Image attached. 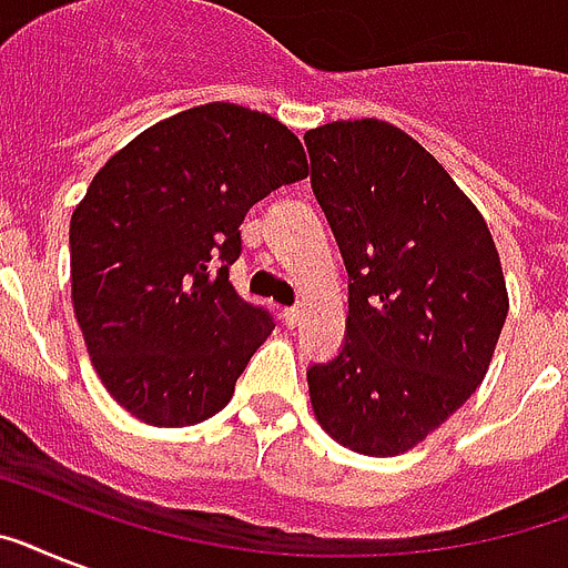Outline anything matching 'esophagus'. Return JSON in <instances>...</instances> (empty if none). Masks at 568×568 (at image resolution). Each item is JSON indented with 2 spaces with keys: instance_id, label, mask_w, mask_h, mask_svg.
<instances>
[{
  "instance_id": "obj_1",
  "label": "esophagus",
  "mask_w": 568,
  "mask_h": 568,
  "mask_svg": "<svg viewBox=\"0 0 568 568\" xmlns=\"http://www.w3.org/2000/svg\"><path fill=\"white\" fill-rule=\"evenodd\" d=\"M301 318H303V312L301 310H283V324L285 327H297V324H301Z\"/></svg>"
}]
</instances>
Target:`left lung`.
Listing matches in <instances>:
<instances>
[{"instance_id":"1","label":"left lung","mask_w":568,"mask_h":568,"mask_svg":"<svg viewBox=\"0 0 568 568\" xmlns=\"http://www.w3.org/2000/svg\"><path fill=\"white\" fill-rule=\"evenodd\" d=\"M312 189L345 258L347 338L312 365V413L345 448L397 457L484 383L510 297L484 214L386 120L303 135Z\"/></svg>"}]
</instances>
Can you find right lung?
<instances>
[{"label":"right lung","mask_w":568,"mask_h":568,"mask_svg":"<svg viewBox=\"0 0 568 568\" xmlns=\"http://www.w3.org/2000/svg\"><path fill=\"white\" fill-rule=\"evenodd\" d=\"M310 162L262 111L205 102L111 155L70 217V297L102 386L153 427H191L230 404L274 333L230 265L250 205Z\"/></svg>","instance_id":"add662e5"}]
</instances>
